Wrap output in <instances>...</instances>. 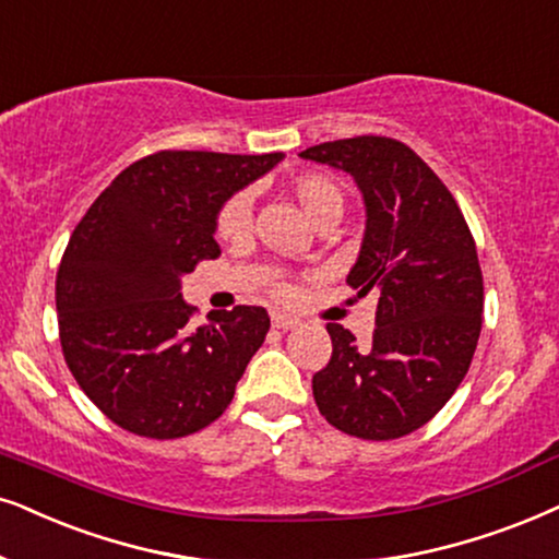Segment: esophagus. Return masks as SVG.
<instances>
[{"label":"esophagus","mask_w":559,"mask_h":559,"mask_svg":"<svg viewBox=\"0 0 559 559\" xmlns=\"http://www.w3.org/2000/svg\"><path fill=\"white\" fill-rule=\"evenodd\" d=\"M272 325L280 331H289V329H295V325H300V321H297L295 316H287V313H280V310H274Z\"/></svg>","instance_id":"1"}]
</instances>
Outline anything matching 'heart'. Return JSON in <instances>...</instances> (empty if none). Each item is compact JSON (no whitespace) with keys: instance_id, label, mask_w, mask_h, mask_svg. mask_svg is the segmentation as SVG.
Listing matches in <instances>:
<instances>
[{"instance_id":"heart-1","label":"heart","mask_w":559,"mask_h":559,"mask_svg":"<svg viewBox=\"0 0 559 559\" xmlns=\"http://www.w3.org/2000/svg\"><path fill=\"white\" fill-rule=\"evenodd\" d=\"M293 194L316 226L331 221V217H338L344 210L342 190H338L329 177H323V174H300V177L293 182ZM249 230H251V194L241 190L236 192L234 198L223 202L221 213L215 217V234L226 238V241H238V238H243ZM272 293L280 297H289L293 295V287L285 285V282L277 277H272Z\"/></svg>"}]
</instances>
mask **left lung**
Wrapping results in <instances>:
<instances>
[{
  "label": "left lung",
  "instance_id": "obj_1",
  "mask_svg": "<svg viewBox=\"0 0 559 559\" xmlns=\"http://www.w3.org/2000/svg\"><path fill=\"white\" fill-rule=\"evenodd\" d=\"M310 162L352 174L367 230L346 285L377 297L372 342L329 323L333 352L313 374L321 416L367 441L429 424L465 380L483 329V272L460 205L405 143L357 135L310 146Z\"/></svg>",
  "mask_w": 559,
  "mask_h": 559
}]
</instances>
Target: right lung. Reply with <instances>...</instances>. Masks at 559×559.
Listing matches in <instances>:
<instances>
[{
  "mask_svg": "<svg viewBox=\"0 0 559 559\" xmlns=\"http://www.w3.org/2000/svg\"><path fill=\"white\" fill-rule=\"evenodd\" d=\"M282 154L156 151L122 169L69 238L56 274L63 359L99 411L146 439H179L223 416L270 331L259 306L194 329L182 274L221 257L215 215Z\"/></svg>",
  "mask_w": 559,
  "mask_h": 559,
  "instance_id": "1",
  "label": "right lung"
}]
</instances>
